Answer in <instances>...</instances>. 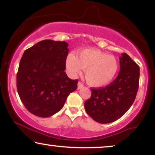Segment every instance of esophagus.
Instances as JSON below:
<instances>
[{"label": "esophagus", "mask_w": 155, "mask_h": 155, "mask_svg": "<svg viewBox=\"0 0 155 155\" xmlns=\"http://www.w3.org/2000/svg\"><path fill=\"white\" fill-rule=\"evenodd\" d=\"M82 87H84V85H83V84H82V82H78V89H81Z\"/></svg>", "instance_id": "34e87169"}]
</instances>
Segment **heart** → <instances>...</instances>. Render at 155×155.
Masks as SVG:
<instances>
[{"label": "heart", "instance_id": "b5f03b06", "mask_svg": "<svg viewBox=\"0 0 155 155\" xmlns=\"http://www.w3.org/2000/svg\"><path fill=\"white\" fill-rule=\"evenodd\" d=\"M71 75L75 76L85 70V80L89 85L102 87L114 80L119 69L115 56L107 55L97 48H84L77 53V57L70 54L65 62Z\"/></svg>", "mask_w": 155, "mask_h": 155}]
</instances>
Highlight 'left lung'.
Listing matches in <instances>:
<instances>
[{"label":"left lung","instance_id":"left-lung-1","mask_svg":"<svg viewBox=\"0 0 155 155\" xmlns=\"http://www.w3.org/2000/svg\"><path fill=\"white\" fill-rule=\"evenodd\" d=\"M119 59L117 78L105 87L91 89V97L84 102L87 114L100 124L114 122L124 116L134 102L138 90V65L126 53Z\"/></svg>","mask_w":155,"mask_h":155}]
</instances>
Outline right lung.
Segmentation results:
<instances>
[{"label": "right lung", "instance_id": "obj_1", "mask_svg": "<svg viewBox=\"0 0 155 155\" xmlns=\"http://www.w3.org/2000/svg\"><path fill=\"white\" fill-rule=\"evenodd\" d=\"M65 41L43 40L25 50L17 74V89L25 108L34 115L49 117L60 111L78 80L65 73L68 54Z\"/></svg>", "mask_w": 155, "mask_h": 155}]
</instances>
